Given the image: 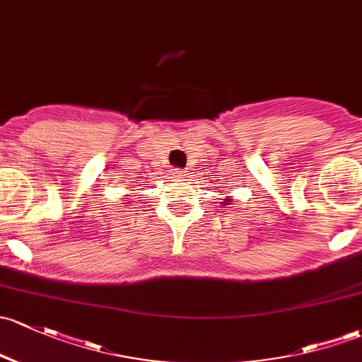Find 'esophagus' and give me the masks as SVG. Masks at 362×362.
<instances>
[{
    "mask_svg": "<svg viewBox=\"0 0 362 362\" xmlns=\"http://www.w3.org/2000/svg\"><path fill=\"white\" fill-rule=\"evenodd\" d=\"M185 171L184 170H173L171 171V178H175V180H184L185 178Z\"/></svg>",
    "mask_w": 362,
    "mask_h": 362,
    "instance_id": "esophagus-1",
    "label": "esophagus"
}]
</instances>
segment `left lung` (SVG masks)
<instances>
[{"label":"left lung","instance_id":"8db88e82","mask_svg":"<svg viewBox=\"0 0 362 362\" xmlns=\"http://www.w3.org/2000/svg\"><path fill=\"white\" fill-rule=\"evenodd\" d=\"M230 201H232V196H227L226 199L220 201V204H223V206H227V204H230Z\"/></svg>","mask_w":362,"mask_h":362}]
</instances>
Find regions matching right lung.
<instances>
[{
  "instance_id": "add662e5",
  "label": "right lung",
  "mask_w": 362,
  "mask_h": 362,
  "mask_svg": "<svg viewBox=\"0 0 362 362\" xmlns=\"http://www.w3.org/2000/svg\"><path fill=\"white\" fill-rule=\"evenodd\" d=\"M127 204H128V206H130V203H127Z\"/></svg>"
}]
</instances>
